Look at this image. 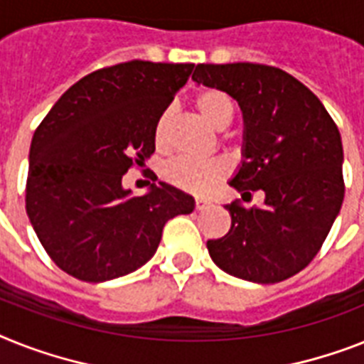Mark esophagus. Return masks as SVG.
Wrapping results in <instances>:
<instances>
[{"mask_svg":"<svg viewBox=\"0 0 364 364\" xmlns=\"http://www.w3.org/2000/svg\"><path fill=\"white\" fill-rule=\"evenodd\" d=\"M208 204H210V200L204 199V197H197V199H195V208L197 210H204L206 206H208Z\"/></svg>","mask_w":364,"mask_h":364,"instance_id":"34e87169","label":"esophagus"}]
</instances>
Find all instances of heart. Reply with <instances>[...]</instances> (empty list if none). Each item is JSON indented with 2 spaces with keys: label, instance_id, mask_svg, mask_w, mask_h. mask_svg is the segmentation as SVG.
Wrapping results in <instances>:
<instances>
[{
  "label": "heart",
  "instance_id": "heart-1",
  "mask_svg": "<svg viewBox=\"0 0 364 364\" xmlns=\"http://www.w3.org/2000/svg\"><path fill=\"white\" fill-rule=\"evenodd\" d=\"M193 102L200 117L215 130H221L232 121L234 102L221 89H203L195 95ZM171 121H173L171 107L161 111L156 119L154 143L161 150L169 146ZM225 175H227V165L221 160L197 161L189 158H176L165 165L164 169V176L169 184L197 195L208 193L210 189H214L223 180Z\"/></svg>",
  "mask_w": 364,
  "mask_h": 364
}]
</instances>
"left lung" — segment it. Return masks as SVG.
Returning a JSON list of instances; mask_svg holds the SVG:
<instances>
[{"label":"left lung","mask_w":364,"mask_h":364,"mask_svg":"<svg viewBox=\"0 0 364 364\" xmlns=\"http://www.w3.org/2000/svg\"><path fill=\"white\" fill-rule=\"evenodd\" d=\"M191 80L221 89L243 115V161L229 184L245 200L225 204L230 230L206 247L229 275L272 284L309 266L344 200L342 141L318 96L281 68L257 63L197 65Z\"/></svg>","instance_id":"obj_1"}]
</instances>
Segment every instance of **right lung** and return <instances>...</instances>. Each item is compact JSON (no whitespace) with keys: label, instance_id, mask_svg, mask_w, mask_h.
<instances>
[{"label":"right lung","instance_id":"add662e5","mask_svg":"<svg viewBox=\"0 0 364 364\" xmlns=\"http://www.w3.org/2000/svg\"><path fill=\"white\" fill-rule=\"evenodd\" d=\"M193 67L135 59L91 72L35 130L27 215L42 247L72 277L104 283L135 272L156 253L165 223L193 212V197L165 182H152L143 197L122 188L132 165L154 154L156 119Z\"/></svg>","mask_w":364,"mask_h":364}]
</instances>
